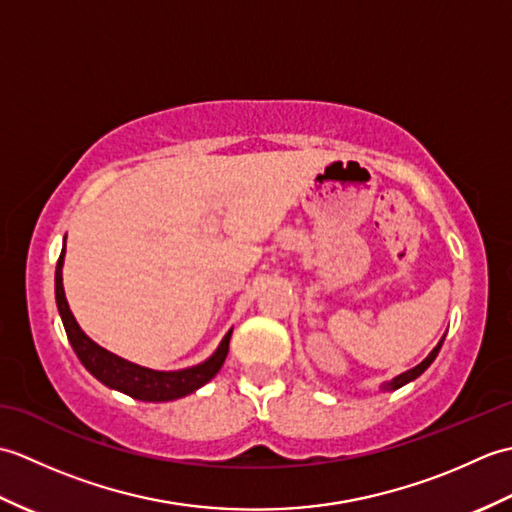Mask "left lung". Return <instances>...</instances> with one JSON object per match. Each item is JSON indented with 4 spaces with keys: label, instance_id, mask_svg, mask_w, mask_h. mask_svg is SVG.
<instances>
[{
    "label": "left lung",
    "instance_id": "8db88e82",
    "mask_svg": "<svg viewBox=\"0 0 512 512\" xmlns=\"http://www.w3.org/2000/svg\"><path fill=\"white\" fill-rule=\"evenodd\" d=\"M442 343H444V339H442V341H440L436 347H433V352H431L427 358H424V361H422L420 365H416V367H413V369H409V372H405V374L396 376L394 380H389V383H385V387H383V389H398V387H402V385H407L409 380L418 378V376L424 372V369H427V367H429L433 361H436V356H438V352H440Z\"/></svg>",
    "mask_w": 512,
    "mask_h": 512
}]
</instances>
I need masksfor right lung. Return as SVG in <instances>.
<instances>
[{
	"instance_id": "right-lung-1",
	"label": "right lung",
	"mask_w": 512,
	"mask_h": 512,
	"mask_svg": "<svg viewBox=\"0 0 512 512\" xmlns=\"http://www.w3.org/2000/svg\"><path fill=\"white\" fill-rule=\"evenodd\" d=\"M63 253H65V246L57 262V273H54V295H57V308L61 314L63 328H65V334H68L72 350L76 352V356H79V361L94 378H99L103 385L123 391V394L132 396L136 400L167 402V400H176L187 394H193L195 389H200L202 385L209 383V380L220 372V367L226 361L228 341H231L233 330H228V334L224 336L220 347H217L209 361L189 369H180V372H154V369L129 363L125 358L103 350L101 345H96L90 336L79 328V323H76V319L72 317V312L68 308V301H65L63 277H61Z\"/></svg>"
}]
</instances>
